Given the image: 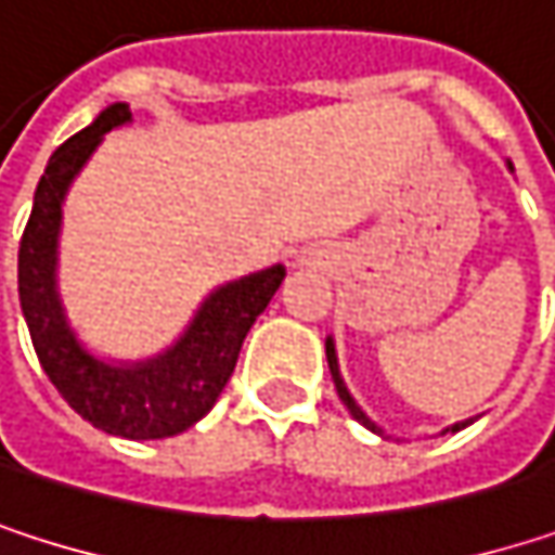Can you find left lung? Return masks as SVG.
<instances>
[{
    "instance_id": "1",
    "label": "left lung",
    "mask_w": 555,
    "mask_h": 555,
    "mask_svg": "<svg viewBox=\"0 0 555 555\" xmlns=\"http://www.w3.org/2000/svg\"><path fill=\"white\" fill-rule=\"evenodd\" d=\"M324 350H327V366H331V379H334V386H337V395H340V401L347 404V411H350V414H353V417H357V421H360L363 427H370L373 434H383V427H376V424H373V421H370V417L363 414V408H360V404L353 401V395H350V391H347V386H344V379H340V366H337V350H334V340H331V337H327ZM466 424H473V421H460V424H453L450 430L456 434V430H463Z\"/></svg>"
}]
</instances>
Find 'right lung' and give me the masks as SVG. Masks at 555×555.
I'll return each instance as SVG.
<instances>
[{
	"label": "right lung",
	"mask_w": 555,
	"mask_h": 555,
	"mask_svg": "<svg viewBox=\"0 0 555 555\" xmlns=\"http://www.w3.org/2000/svg\"><path fill=\"white\" fill-rule=\"evenodd\" d=\"M128 121L131 108L115 102L48 160L18 247V298L35 353L66 404L105 434L160 440L189 430L211 411L237 366L247 331L276 295L285 270L270 267L215 288L185 334L154 360L105 363L92 357L66 324L56 295V237L73 176L92 157L102 134Z\"/></svg>",
	"instance_id": "add662e5"
}]
</instances>
